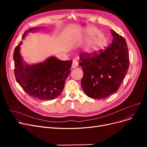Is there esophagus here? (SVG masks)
Instances as JSON below:
<instances>
[{
	"label": "esophagus",
	"instance_id": "esophagus-1",
	"mask_svg": "<svg viewBox=\"0 0 147 147\" xmlns=\"http://www.w3.org/2000/svg\"><path fill=\"white\" fill-rule=\"evenodd\" d=\"M78 64H79V63H78V61L76 60V59H73V60L72 66H71L72 68H77V67H78Z\"/></svg>",
	"mask_w": 147,
	"mask_h": 147
}]
</instances>
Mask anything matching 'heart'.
<instances>
[{
  "instance_id": "heart-1",
  "label": "heart",
  "mask_w": 147,
  "mask_h": 147,
  "mask_svg": "<svg viewBox=\"0 0 147 147\" xmlns=\"http://www.w3.org/2000/svg\"><path fill=\"white\" fill-rule=\"evenodd\" d=\"M99 30L94 27H87L84 31L83 37L86 40L91 39L86 47L85 51L88 53H94L102 49L106 45L107 39L105 35L99 33Z\"/></svg>"
}]
</instances>
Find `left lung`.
<instances>
[{
  "instance_id": "obj_1",
  "label": "left lung",
  "mask_w": 147,
  "mask_h": 147,
  "mask_svg": "<svg viewBox=\"0 0 147 147\" xmlns=\"http://www.w3.org/2000/svg\"><path fill=\"white\" fill-rule=\"evenodd\" d=\"M112 43L99 53L80 54L83 71L82 88L92 99H102L116 92L124 79L129 66V55L125 39L111 30Z\"/></svg>"
}]
</instances>
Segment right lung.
Segmentation results:
<instances>
[{
  "label": "right lung",
  "instance_id": "add662e5",
  "mask_svg": "<svg viewBox=\"0 0 147 147\" xmlns=\"http://www.w3.org/2000/svg\"><path fill=\"white\" fill-rule=\"evenodd\" d=\"M38 28H30L22 38ZM20 42L13 53L14 73L21 87L29 95L41 100H52L63 91L65 80L70 73L72 60L61 61L51 57L41 63L29 65L20 54Z\"/></svg>",
  "mask_w": 147,
  "mask_h": 147
}]
</instances>
